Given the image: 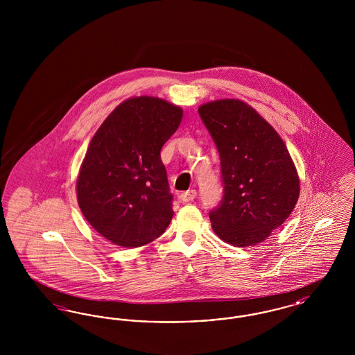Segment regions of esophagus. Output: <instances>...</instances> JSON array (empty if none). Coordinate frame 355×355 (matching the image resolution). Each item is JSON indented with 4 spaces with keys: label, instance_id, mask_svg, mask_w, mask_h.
Listing matches in <instances>:
<instances>
[{
    "label": "esophagus",
    "instance_id": "obj_1",
    "mask_svg": "<svg viewBox=\"0 0 355 355\" xmlns=\"http://www.w3.org/2000/svg\"><path fill=\"white\" fill-rule=\"evenodd\" d=\"M196 196H197L196 190H187V191H184V193L180 194V200L182 202H190V201H193L196 198Z\"/></svg>",
    "mask_w": 355,
    "mask_h": 355
}]
</instances>
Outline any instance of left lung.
<instances>
[{
	"instance_id": "1",
	"label": "left lung",
	"mask_w": 355,
	"mask_h": 355,
	"mask_svg": "<svg viewBox=\"0 0 355 355\" xmlns=\"http://www.w3.org/2000/svg\"><path fill=\"white\" fill-rule=\"evenodd\" d=\"M198 113L220 154L223 197L209 213L214 233L238 248L263 242L288 218L300 197L286 145L243 101L207 102Z\"/></svg>"
}]
</instances>
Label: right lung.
I'll list each match as a JSON object with an SVG mask.
<instances>
[{
    "label": "right lung",
    "instance_id": "1",
    "mask_svg": "<svg viewBox=\"0 0 355 355\" xmlns=\"http://www.w3.org/2000/svg\"><path fill=\"white\" fill-rule=\"evenodd\" d=\"M181 119V107L141 96L119 105L92 138L77 200L86 220L114 245L144 246L169 226L173 196L161 149Z\"/></svg>",
    "mask_w": 355,
    "mask_h": 355
}]
</instances>
